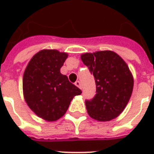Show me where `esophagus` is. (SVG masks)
Listing matches in <instances>:
<instances>
[{
	"label": "esophagus",
	"instance_id": "esophagus-1",
	"mask_svg": "<svg viewBox=\"0 0 154 154\" xmlns=\"http://www.w3.org/2000/svg\"><path fill=\"white\" fill-rule=\"evenodd\" d=\"M75 85H76L77 87H79L80 89H82V84H81V82L79 81H77V82H75Z\"/></svg>",
	"mask_w": 154,
	"mask_h": 154
}]
</instances>
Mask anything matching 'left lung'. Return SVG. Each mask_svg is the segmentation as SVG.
<instances>
[{
    "instance_id": "1",
    "label": "left lung",
    "mask_w": 154,
    "mask_h": 154,
    "mask_svg": "<svg viewBox=\"0 0 154 154\" xmlns=\"http://www.w3.org/2000/svg\"><path fill=\"white\" fill-rule=\"evenodd\" d=\"M94 76L96 95L86 100L89 116L99 121L115 119L125 108L131 97L134 79L129 67L112 51H98L81 56Z\"/></svg>"
}]
</instances>
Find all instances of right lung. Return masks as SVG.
<instances>
[{
	"instance_id": "1",
	"label": "right lung",
	"mask_w": 154,
	"mask_h": 154,
	"mask_svg": "<svg viewBox=\"0 0 154 154\" xmlns=\"http://www.w3.org/2000/svg\"><path fill=\"white\" fill-rule=\"evenodd\" d=\"M67 57V54L57 50H41L32 57L24 73L25 101L37 116L48 121L61 118L73 97L82 93L60 72Z\"/></svg>"
}]
</instances>
